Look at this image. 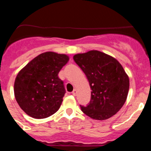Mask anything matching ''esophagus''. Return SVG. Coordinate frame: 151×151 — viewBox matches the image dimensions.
Masks as SVG:
<instances>
[{"label": "esophagus", "mask_w": 151, "mask_h": 151, "mask_svg": "<svg viewBox=\"0 0 151 151\" xmlns=\"http://www.w3.org/2000/svg\"><path fill=\"white\" fill-rule=\"evenodd\" d=\"M72 94H73V95H74V96L76 95V94H77V90H76V89H74V90H73V91L72 92Z\"/></svg>", "instance_id": "1"}]
</instances>
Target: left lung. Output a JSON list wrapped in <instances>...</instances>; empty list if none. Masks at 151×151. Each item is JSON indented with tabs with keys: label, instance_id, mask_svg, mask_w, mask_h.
Returning <instances> with one entry per match:
<instances>
[{
	"label": "left lung",
	"instance_id": "obj_1",
	"mask_svg": "<svg viewBox=\"0 0 151 151\" xmlns=\"http://www.w3.org/2000/svg\"><path fill=\"white\" fill-rule=\"evenodd\" d=\"M89 82L90 104L81 106L85 114L105 120L119 111L127 99L129 78L116 58L99 51L89 50L73 56Z\"/></svg>",
	"mask_w": 151,
	"mask_h": 151
}]
</instances>
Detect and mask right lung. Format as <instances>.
<instances>
[{
    "label": "right lung",
    "mask_w": 151,
    "mask_h": 151,
    "mask_svg": "<svg viewBox=\"0 0 151 151\" xmlns=\"http://www.w3.org/2000/svg\"><path fill=\"white\" fill-rule=\"evenodd\" d=\"M69 60L66 54L45 52L19 72L14 82V95L27 115L45 119L59 110L66 91L58 73Z\"/></svg>",
    "instance_id": "add662e5"
}]
</instances>
